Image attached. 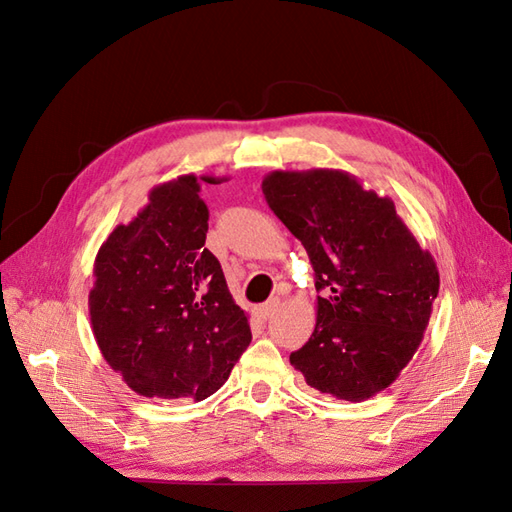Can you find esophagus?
Returning <instances> with one entry per match:
<instances>
[{
    "label": "esophagus",
    "mask_w": 512,
    "mask_h": 512,
    "mask_svg": "<svg viewBox=\"0 0 512 512\" xmlns=\"http://www.w3.org/2000/svg\"><path fill=\"white\" fill-rule=\"evenodd\" d=\"M278 306H280L278 299H269V302H265L263 306H258V317L263 319V321H267L273 313H276Z\"/></svg>",
    "instance_id": "esophagus-1"
}]
</instances>
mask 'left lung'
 Listing matches in <instances>:
<instances>
[{
	"mask_svg": "<svg viewBox=\"0 0 512 512\" xmlns=\"http://www.w3.org/2000/svg\"><path fill=\"white\" fill-rule=\"evenodd\" d=\"M269 208L302 241L315 271L317 323L291 365L313 389L363 402L415 356L439 295V269L395 213L341 169L271 171Z\"/></svg>",
	"mask_w": 512,
	"mask_h": 512,
	"instance_id": "1",
	"label": "left lung"
}]
</instances>
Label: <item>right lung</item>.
I'll use <instances>...</instances> for the list:
<instances>
[{
  "instance_id": "add662e5",
  "label": "right lung",
  "mask_w": 512,
  "mask_h": 512,
  "mask_svg": "<svg viewBox=\"0 0 512 512\" xmlns=\"http://www.w3.org/2000/svg\"><path fill=\"white\" fill-rule=\"evenodd\" d=\"M199 180L219 184L213 176ZM199 191L193 173L154 186L139 215L119 223L95 256V341L143 397L206 400L252 341L249 317L206 249L208 206Z\"/></svg>"
}]
</instances>
